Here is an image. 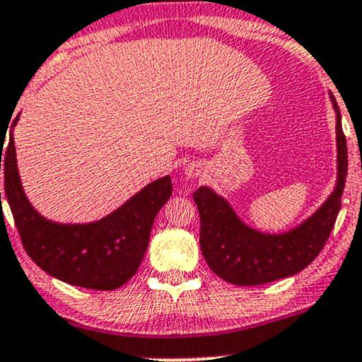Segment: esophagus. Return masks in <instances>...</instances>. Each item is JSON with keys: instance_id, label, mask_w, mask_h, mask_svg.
I'll list each match as a JSON object with an SVG mask.
<instances>
[{"instance_id": "esophagus-1", "label": "esophagus", "mask_w": 362, "mask_h": 362, "mask_svg": "<svg viewBox=\"0 0 362 362\" xmlns=\"http://www.w3.org/2000/svg\"><path fill=\"white\" fill-rule=\"evenodd\" d=\"M199 175H201V168H199V165H195V163L187 165V167H185V177L195 178Z\"/></svg>"}]
</instances>
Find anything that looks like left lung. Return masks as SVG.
Here are the masks:
<instances>
[{
  "instance_id": "1",
  "label": "left lung",
  "mask_w": 362,
  "mask_h": 362,
  "mask_svg": "<svg viewBox=\"0 0 362 362\" xmlns=\"http://www.w3.org/2000/svg\"><path fill=\"white\" fill-rule=\"evenodd\" d=\"M337 132V184L334 192L306 221L279 235L262 233L247 226L236 216L226 199L209 187H199L194 201L201 216L202 255L209 269L223 281L236 286H259L294 276L318 257L334 230L342 207V192L347 177V143L342 117L334 95Z\"/></svg>"
}]
</instances>
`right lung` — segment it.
<instances>
[{"label":"right lung","instance_id":"right-lung-1","mask_svg":"<svg viewBox=\"0 0 362 362\" xmlns=\"http://www.w3.org/2000/svg\"><path fill=\"white\" fill-rule=\"evenodd\" d=\"M18 117L20 114L11 122L6 148V136H0V170L5 173L6 201L25 252L44 272L62 282L98 291L120 288L138 272L153 221L172 195V178L151 182L98 221L54 223L37 213L23 192L13 141Z\"/></svg>","mask_w":362,"mask_h":362}]
</instances>
